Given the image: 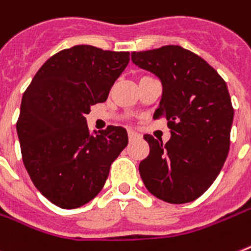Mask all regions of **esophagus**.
I'll use <instances>...</instances> for the list:
<instances>
[{
  "mask_svg": "<svg viewBox=\"0 0 251 251\" xmlns=\"http://www.w3.org/2000/svg\"><path fill=\"white\" fill-rule=\"evenodd\" d=\"M127 135H129V140H130V142H132V140H135V139L140 138V135H139L138 132L132 131V130H129V131H127Z\"/></svg>",
  "mask_w": 251,
  "mask_h": 251,
  "instance_id": "obj_1",
  "label": "esophagus"
}]
</instances>
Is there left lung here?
Wrapping results in <instances>:
<instances>
[{
  "label": "left lung",
  "mask_w": 251,
  "mask_h": 251,
  "mask_svg": "<svg viewBox=\"0 0 251 251\" xmlns=\"http://www.w3.org/2000/svg\"><path fill=\"white\" fill-rule=\"evenodd\" d=\"M132 62L159 77L163 92L153 119L166 117L171 139L145 134L149 155L139 165L155 198L184 204L213 184L229 151L233 108L225 80L207 61L180 46L132 52Z\"/></svg>",
  "instance_id": "1"
}]
</instances>
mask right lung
Listing matches in <instances>:
<instances>
[{
    "mask_svg": "<svg viewBox=\"0 0 251 251\" xmlns=\"http://www.w3.org/2000/svg\"><path fill=\"white\" fill-rule=\"evenodd\" d=\"M129 56L74 46L48 58L25 90L16 122L23 162L34 186L57 207L74 209L94 199L127 145L121 126L90 134L85 115L107 100Z\"/></svg>",
    "mask_w": 251,
    "mask_h": 251,
    "instance_id": "obj_1",
    "label": "right lung"
}]
</instances>
